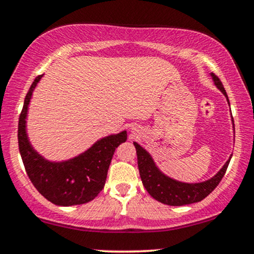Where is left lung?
I'll list each match as a JSON object with an SVG mask.
<instances>
[{
  "instance_id": "obj_1",
  "label": "left lung",
  "mask_w": 254,
  "mask_h": 254,
  "mask_svg": "<svg viewBox=\"0 0 254 254\" xmlns=\"http://www.w3.org/2000/svg\"><path fill=\"white\" fill-rule=\"evenodd\" d=\"M211 77L217 88L223 93V95L228 100L227 93L220 78L215 74H211ZM233 125H234V122H233ZM133 145H135L137 153V164H138L139 176H141L145 190L148 191V193L151 197L155 198L159 202L174 206L200 202L206 196H209L222 180L230 159H232V156H230L228 161L223 165V167L209 180L202 183L189 184L178 182V180L166 176L157 168L153 157L150 156V154L144 148H142L136 142H133Z\"/></svg>"
}]
</instances>
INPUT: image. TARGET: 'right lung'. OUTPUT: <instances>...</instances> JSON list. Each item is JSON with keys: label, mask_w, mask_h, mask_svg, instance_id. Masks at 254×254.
I'll list each match as a JSON object with an SVG mask.
<instances>
[{"label": "right lung", "mask_w": 254, "mask_h": 254, "mask_svg": "<svg viewBox=\"0 0 254 254\" xmlns=\"http://www.w3.org/2000/svg\"><path fill=\"white\" fill-rule=\"evenodd\" d=\"M43 75L36 77L26 94L19 118V150L26 173L39 193L56 205L88 203L98 196L106 182L116 148L127 141V131L104 137L80 155L54 162L44 159L32 147L26 132V117L32 94Z\"/></svg>", "instance_id": "1"}]
</instances>
